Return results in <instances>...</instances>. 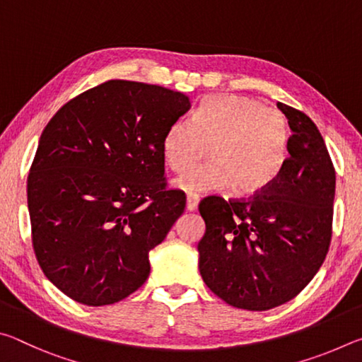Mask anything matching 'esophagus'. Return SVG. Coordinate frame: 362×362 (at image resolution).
Instances as JSON below:
<instances>
[{"label":"esophagus","mask_w":362,"mask_h":362,"mask_svg":"<svg viewBox=\"0 0 362 362\" xmlns=\"http://www.w3.org/2000/svg\"><path fill=\"white\" fill-rule=\"evenodd\" d=\"M198 201H199V198L196 194H188L187 196V211L188 212L196 211V207H198Z\"/></svg>","instance_id":"34e87169"}]
</instances>
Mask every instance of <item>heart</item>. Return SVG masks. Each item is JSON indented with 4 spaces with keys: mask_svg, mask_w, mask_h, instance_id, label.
<instances>
[{
    "mask_svg": "<svg viewBox=\"0 0 362 362\" xmlns=\"http://www.w3.org/2000/svg\"><path fill=\"white\" fill-rule=\"evenodd\" d=\"M289 126L278 108L246 95L204 97L192 118L169 127L163 142L164 161L174 173L194 166L207 155L211 161L175 180L187 193L233 188L255 194L273 185L284 168Z\"/></svg>",
    "mask_w": 362,
    "mask_h": 362,
    "instance_id": "1",
    "label": "heart"
}]
</instances>
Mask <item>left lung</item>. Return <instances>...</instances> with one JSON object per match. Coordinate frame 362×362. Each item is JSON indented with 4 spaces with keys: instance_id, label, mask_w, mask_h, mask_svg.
<instances>
[{
    "instance_id": "1",
    "label": "left lung",
    "mask_w": 362,
    "mask_h": 362,
    "mask_svg": "<svg viewBox=\"0 0 362 362\" xmlns=\"http://www.w3.org/2000/svg\"><path fill=\"white\" fill-rule=\"evenodd\" d=\"M289 122V156L273 185L247 198L201 199L198 243L206 286L231 306L265 311L297 297L332 240L335 169L321 132L278 102Z\"/></svg>"
}]
</instances>
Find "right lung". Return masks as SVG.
Here are the masks:
<instances>
[{
  "instance_id": "right-lung-1",
  "label": "right lung",
  "mask_w": 362,
  "mask_h": 362,
  "mask_svg": "<svg viewBox=\"0 0 362 362\" xmlns=\"http://www.w3.org/2000/svg\"><path fill=\"white\" fill-rule=\"evenodd\" d=\"M192 108L182 93L110 79L66 102L42 131L27 179L33 250L46 278L88 306L131 296L148 254L185 211L163 142Z\"/></svg>"
}]
</instances>
